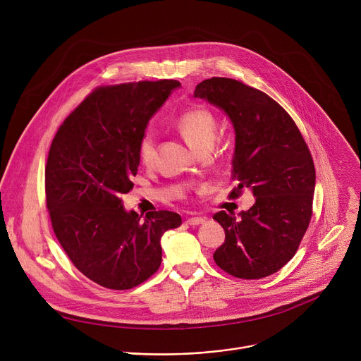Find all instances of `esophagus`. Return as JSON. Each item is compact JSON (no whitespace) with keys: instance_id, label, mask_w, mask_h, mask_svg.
Masks as SVG:
<instances>
[{"instance_id":"esophagus-1","label":"esophagus","mask_w":361,"mask_h":361,"mask_svg":"<svg viewBox=\"0 0 361 361\" xmlns=\"http://www.w3.org/2000/svg\"><path fill=\"white\" fill-rule=\"evenodd\" d=\"M204 221H206V219H203V217H190L186 220V223L189 226H199V224H203Z\"/></svg>"}]
</instances>
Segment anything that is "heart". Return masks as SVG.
Masks as SVG:
<instances>
[{"instance_id": "1", "label": "heart", "mask_w": 361, "mask_h": 361, "mask_svg": "<svg viewBox=\"0 0 361 361\" xmlns=\"http://www.w3.org/2000/svg\"><path fill=\"white\" fill-rule=\"evenodd\" d=\"M176 128L189 145L197 152L213 144L217 123L204 107H190L176 118ZM138 159L144 166H152L157 161V142L151 134L142 135L138 142Z\"/></svg>"}]
</instances>
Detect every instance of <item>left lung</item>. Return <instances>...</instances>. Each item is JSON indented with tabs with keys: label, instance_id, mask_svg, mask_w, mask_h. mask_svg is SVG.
<instances>
[{
	"label": "left lung",
	"instance_id": "1",
	"mask_svg": "<svg viewBox=\"0 0 361 361\" xmlns=\"http://www.w3.org/2000/svg\"><path fill=\"white\" fill-rule=\"evenodd\" d=\"M195 97L223 109L235 130L233 199L250 188L255 203L240 219L213 216L226 233L213 258L224 272L259 279L279 271L298 251L312 219L314 165L292 117L264 92L241 80L212 78Z\"/></svg>",
	"mask_w": 361,
	"mask_h": 361
}]
</instances>
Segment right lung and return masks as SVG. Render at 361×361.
Wrapping results in <instances>:
<instances>
[{
	"mask_svg": "<svg viewBox=\"0 0 361 361\" xmlns=\"http://www.w3.org/2000/svg\"><path fill=\"white\" fill-rule=\"evenodd\" d=\"M178 80L96 87L62 123L45 166L52 228L72 264L93 282L131 289L159 268L161 238L178 213L126 212L121 196L137 175L138 142Z\"/></svg>",
	"mask_w": 361,
	"mask_h": 361,
	"instance_id": "1",
	"label": "right lung"
}]
</instances>
